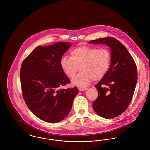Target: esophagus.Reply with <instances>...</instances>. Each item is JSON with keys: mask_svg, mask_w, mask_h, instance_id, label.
<instances>
[{"mask_svg": "<svg viewBox=\"0 0 150 150\" xmlns=\"http://www.w3.org/2000/svg\"><path fill=\"white\" fill-rule=\"evenodd\" d=\"M88 88H78V90L79 91H84V90H87Z\"/></svg>", "mask_w": 150, "mask_h": 150, "instance_id": "34e87169", "label": "esophagus"}]
</instances>
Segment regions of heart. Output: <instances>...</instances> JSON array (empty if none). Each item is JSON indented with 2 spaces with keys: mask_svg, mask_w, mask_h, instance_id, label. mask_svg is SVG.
<instances>
[{
  "mask_svg": "<svg viewBox=\"0 0 150 150\" xmlns=\"http://www.w3.org/2000/svg\"><path fill=\"white\" fill-rule=\"evenodd\" d=\"M111 64V54L107 49H98L81 46L70 52L69 58L62 57L60 65L64 73L73 78L79 70L81 72L72 80V85L85 88L94 79H99L105 75Z\"/></svg>",
  "mask_w": 150,
  "mask_h": 150,
  "instance_id": "heart-1",
  "label": "heart"
}]
</instances>
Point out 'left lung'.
I'll return each mask as SVG.
<instances>
[{"label":"left lung","mask_w":150,"mask_h":150,"mask_svg":"<svg viewBox=\"0 0 150 150\" xmlns=\"http://www.w3.org/2000/svg\"><path fill=\"white\" fill-rule=\"evenodd\" d=\"M88 43L107 45L111 54L108 71L94 86L98 97L93 103V108L104 118L117 117L126 110L132 99L137 81L136 65L125 46L114 38Z\"/></svg>","instance_id":"8db88e82"}]
</instances>
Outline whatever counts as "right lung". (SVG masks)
<instances>
[{
	"label": "right lung",
	"instance_id": "1",
	"mask_svg": "<svg viewBox=\"0 0 150 150\" xmlns=\"http://www.w3.org/2000/svg\"><path fill=\"white\" fill-rule=\"evenodd\" d=\"M71 46V43L61 42L39 46L21 65L20 76L25 103L36 117L49 123L64 120L78 93L76 87L59 89L70 82L60 61Z\"/></svg>",
	"mask_w": 150,
	"mask_h": 150
}]
</instances>
